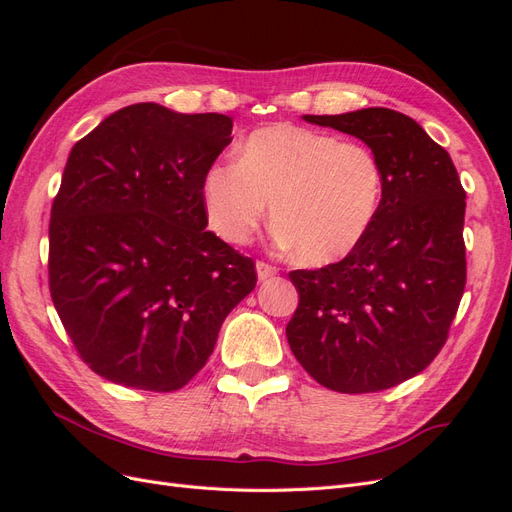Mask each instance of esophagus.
<instances>
[{"mask_svg": "<svg viewBox=\"0 0 512 512\" xmlns=\"http://www.w3.org/2000/svg\"><path fill=\"white\" fill-rule=\"evenodd\" d=\"M256 271H258V280H262V282L271 280L273 275L280 273V269L269 265V262H265V260H258V262H256Z\"/></svg>", "mask_w": 512, "mask_h": 512, "instance_id": "1", "label": "esophagus"}]
</instances>
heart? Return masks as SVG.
<instances>
[{
	"label": "heart",
	"instance_id": "1",
	"mask_svg": "<svg viewBox=\"0 0 512 512\" xmlns=\"http://www.w3.org/2000/svg\"><path fill=\"white\" fill-rule=\"evenodd\" d=\"M382 194L374 149L294 123L252 132L237 162L211 164L200 181L209 224L224 241H250L271 200L277 241L309 265L354 252L378 218Z\"/></svg>",
	"mask_w": 512,
	"mask_h": 512
}]
</instances>
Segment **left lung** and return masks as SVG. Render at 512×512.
<instances>
[{
	"instance_id": "left-lung-1",
	"label": "left lung",
	"mask_w": 512,
	"mask_h": 512,
	"mask_svg": "<svg viewBox=\"0 0 512 512\" xmlns=\"http://www.w3.org/2000/svg\"><path fill=\"white\" fill-rule=\"evenodd\" d=\"M305 121L361 138L384 170L378 218L344 260L290 271L299 307L286 335L318 384L391 389L436 359L466 288V190L446 149L391 108Z\"/></svg>"
}]
</instances>
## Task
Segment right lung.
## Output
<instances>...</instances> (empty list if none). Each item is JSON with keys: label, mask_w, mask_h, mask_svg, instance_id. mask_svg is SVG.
<instances>
[{"label": "right lung", "mask_w": 512, "mask_h": 512, "mask_svg": "<svg viewBox=\"0 0 512 512\" xmlns=\"http://www.w3.org/2000/svg\"><path fill=\"white\" fill-rule=\"evenodd\" d=\"M232 119L121 108L70 151L49 224V288L81 361L138 391L170 393L211 356L256 265L215 237L200 196Z\"/></svg>", "instance_id": "add662e5"}]
</instances>
